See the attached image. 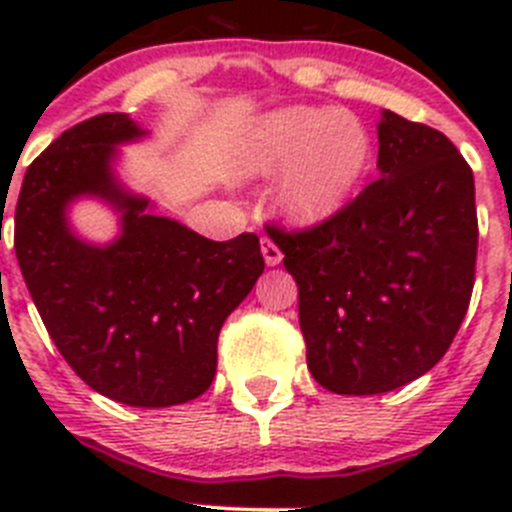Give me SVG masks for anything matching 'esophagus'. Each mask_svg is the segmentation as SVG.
<instances>
[{"label": "esophagus", "mask_w": 512, "mask_h": 512, "mask_svg": "<svg viewBox=\"0 0 512 512\" xmlns=\"http://www.w3.org/2000/svg\"><path fill=\"white\" fill-rule=\"evenodd\" d=\"M261 253H264L266 266H277V264H282V251H279L277 243L269 241V238H261Z\"/></svg>", "instance_id": "obj_1"}]
</instances>
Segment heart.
<instances>
[{"label":"heart","mask_w":512,"mask_h":512,"mask_svg":"<svg viewBox=\"0 0 512 512\" xmlns=\"http://www.w3.org/2000/svg\"><path fill=\"white\" fill-rule=\"evenodd\" d=\"M235 164L246 176L282 169L274 192L279 210L310 228L351 205L372 166V135L351 112L284 107L246 130Z\"/></svg>","instance_id":"obj_1"}]
</instances>
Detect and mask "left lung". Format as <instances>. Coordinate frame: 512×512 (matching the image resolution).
Returning a JSON list of instances; mask_svg holds the SVG:
<instances>
[{
  "label": "left lung",
  "instance_id": "left-lung-1",
  "mask_svg": "<svg viewBox=\"0 0 512 512\" xmlns=\"http://www.w3.org/2000/svg\"><path fill=\"white\" fill-rule=\"evenodd\" d=\"M379 179L307 230L269 225L300 289L307 369L336 395L431 372L467 315L477 261L474 176L438 130L382 110Z\"/></svg>",
  "mask_w": 512,
  "mask_h": 512
}]
</instances>
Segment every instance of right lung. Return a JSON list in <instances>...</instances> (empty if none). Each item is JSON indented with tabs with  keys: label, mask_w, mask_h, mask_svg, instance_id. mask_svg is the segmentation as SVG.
Returning <instances> with one entry per match:
<instances>
[{
	"label": "right lung",
	"mask_w": 512,
	"mask_h": 512,
	"mask_svg": "<svg viewBox=\"0 0 512 512\" xmlns=\"http://www.w3.org/2000/svg\"><path fill=\"white\" fill-rule=\"evenodd\" d=\"M122 112L89 117L27 166L15 253L30 297L69 366L99 395L169 408L207 390L217 336L264 271L259 235L210 241L153 212L117 179V146L146 138ZM97 196L121 215L97 247L68 225V205Z\"/></svg>",
	"instance_id": "obj_1"
}]
</instances>
